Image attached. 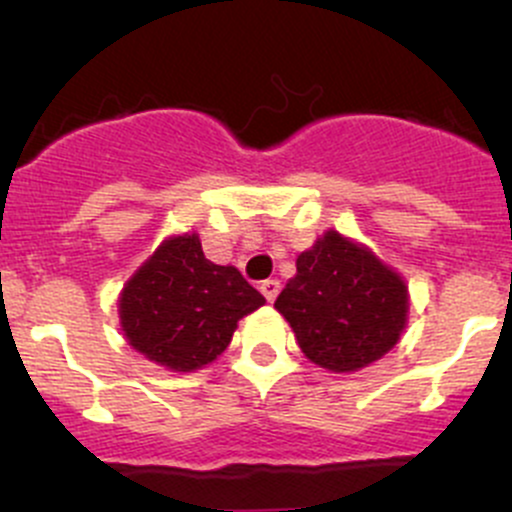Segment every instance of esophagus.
<instances>
[{"label": "esophagus", "instance_id": "1", "mask_svg": "<svg viewBox=\"0 0 512 512\" xmlns=\"http://www.w3.org/2000/svg\"><path fill=\"white\" fill-rule=\"evenodd\" d=\"M260 292L265 294L267 302H275L277 294H280V280H265L260 285Z\"/></svg>", "mask_w": 512, "mask_h": 512}]
</instances>
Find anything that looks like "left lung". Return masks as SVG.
I'll return each mask as SVG.
<instances>
[{"label":"left lung","mask_w":512,"mask_h":512,"mask_svg":"<svg viewBox=\"0 0 512 512\" xmlns=\"http://www.w3.org/2000/svg\"><path fill=\"white\" fill-rule=\"evenodd\" d=\"M275 309L309 361L352 374L399 344L409 322V287L369 247L327 230L297 257V275Z\"/></svg>","instance_id":"left-lung-1"}]
</instances>
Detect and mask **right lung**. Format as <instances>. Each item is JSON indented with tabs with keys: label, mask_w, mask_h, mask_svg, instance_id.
I'll use <instances>...</instances> for the list:
<instances>
[{
	"label": "right lung",
	"mask_w": 512,
	"mask_h": 512,
	"mask_svg": "<svg viewBox=\"0 0 512 512\" xmlns=\"http://www.w3.org/2000/svg\"><path fill=\"white\" fill-rule=\"evenodd\" d=\"M262 304L237 267L210 262L198 232H183L165 237L123 285L118 319L136 352L185 374L213 364L237 322Z\"/></svg>",
	"instance_id": "1"
}]
</instances>
